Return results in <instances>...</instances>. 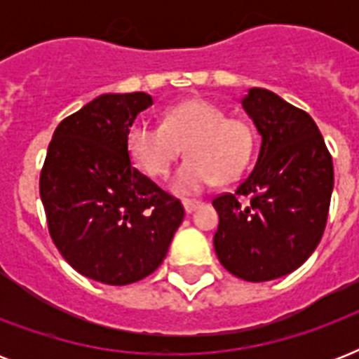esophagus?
<instances>
[{
  "instance_id": "obj_1",
  "label": "esophagus",
  "mask_w": 359,
  "mask_h": 359,
  "mask_svg": "<svg viewBox=\"0 0 359 359\" xmlns=\"http://www.w3.org/2000/svg\"><path fill=\"white\" fill-rule=\"evenodd\" d=\"M182 205H184V210L188 214H191L194 210H197V208L201 207V203H199V201H184Z\"/></svg>"
}]
</instances>
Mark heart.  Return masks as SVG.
Listing matches in <instances>:
<instances>
[{"mask_svg": "<svg viewBox=\"0 0 359 359\" xmlns=\"http://www.w3.org/2000/svg\"><path fill=\"white\" fill-rule=\"evenodd\" d=\"M188 154L171 177V190L196 196L216 180L236 179L250 163L255 134L245 121L227 117L222 106L205 98L175 104L163 124L141 117L130 124L126 149L135 165L151 177H162L182 151Z\"/></svg>", "mask_w": 359, "mask_h": 359, "instance_id": "1", "label": "heart"}]
</instances>
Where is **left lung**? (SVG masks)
<instances>
[{
    "label": "left lung",
    "mask_w": 359,
    "mask_h": 359,
    "mask_svg": "<svg viewBox=\"0 0 359 359\" xmlns=\"http://www.w3.org/2000/svg\"><path fill=\"white\" fill-rule=\"evenodd\" d=\"M242 108L261 135L253 171L212 201L219 216L214 250L227 272L270 281L294 272L323 238L334 163L315 121L276 93L251 87ZM240 196H250L240 203Z\"/></svg>",
    "instance_id": "1"
}]
</instances>
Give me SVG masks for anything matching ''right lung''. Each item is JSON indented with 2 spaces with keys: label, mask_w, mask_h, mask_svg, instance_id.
Here are the masks:
<instances>
[{
  "label": "right lung",
  "mask_w": 359,
  "mask_h": 359,
  "mask_svg": "<svg viewBox=\"0 0 359 359\" xmlns=\"http://www.w3.org/2000/svg\"><path fill=\"white\" fill-rule=\"evenodd\" d=\"M152 106L147 93H106L59 123L41 173L53 244L76 272L106 285L151 276L184 219L130 162L126 134Z\"/></svg>",
  "instance_id": "1"
}]
</instances>
